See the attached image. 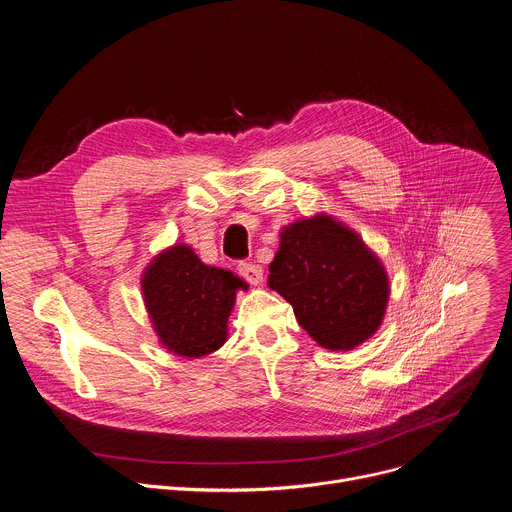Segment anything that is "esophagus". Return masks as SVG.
I'll return each mask as SVG.
<instances>
[{"instance_id":"obj_1","label":"esophagus","mask_w":512,"mask_h":512,"mask_svg":"<svg viewBox=\"0 0 512 512\" xmlns=\"http://www.w3.org/2000/svg\"><path fill=\"white\" fill-rule=\"evenodd\" d=\"M239 275L245 279V281H249V283H253V285H259L261 281H263V269H261V265H255V263H239Z\"/></svg>"}]
</instances>
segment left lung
Wrapping results in <instances>:
<instances>
[{
    "instance_id": "1",
    "label": "left lung",
    "mask_w": 512,
    "mask_h": 512,
    "mask_svg": "<svg viewBox=\"0 0 512 512\" xmlns=\"http://www.w3.org/2000/svg\"><path fill=\"white\" fill-rule=\"evenodd\" d=\"M267 283L294 306L300 326L330 350H352L371 338L389 300L379 259L326 214L281 233Z\"/></svg>"
}]
</instances>
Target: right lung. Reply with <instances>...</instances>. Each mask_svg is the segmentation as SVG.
Wrapping results in <instances>:
<instances>
[{
	"mask_svg": "<svg viewBox=\"0 0 512 512\" xmlns=\"http://www.w3.org/2000/svg\"><path fill=\"white\" fill-rule=\"evenodd\" d=\"M141 289L162 344L198 358L227 340L235 294L247 283L231 271L204 265L190 247L176 245L145 269Z\"/></svg>",
	"mask_w": 512,
	"mask_h": 512,
	"instance_id": "1",
	"label": "right lung"
}]
</instances>
